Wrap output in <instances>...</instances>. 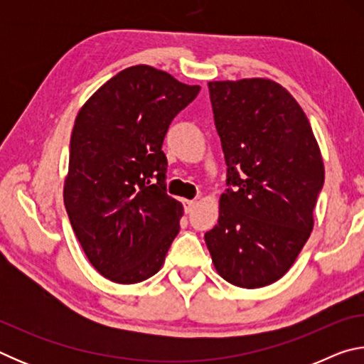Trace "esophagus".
Masks as SVG:
<instances>
[{
  "label": "esophagus",
  "mask_w": 364,
  "mask_h": 364,
  "mask_svg": "<svg viewBox=\"0 0 364 364\" xmlns=\"http://www.w3.org/2000/svg\"><path fill=\"white\" fill-rule=\"evenodd\" d=\"M194 207H196V200H183L184 213H191L194 210Z\"/></svg>",
  "instance_id": "obj_1"
}]
</instances>
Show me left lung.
Instances as JSON below:
<instances>
[{"instance_id": "obj_1", "label": "left lung", "mask_w": 364, "mask_h": 364, "mask_svg": "<svg viewBox=\"0 0 364 364\" xmlns=\"http://www.w3.org/2000/svg\"><path fill=\"white\" fill-rule=\"evenodd\" d=\"M226 160L220 218L205 244L220 276L255 289L284 276L313 230L324 165L310 122L287 90L264 78L210 82Z\"/></svg>"}]
</instances>
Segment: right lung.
<instances>
[{"mask_svg":"<svg viewBox=\"0 0 364 364\" xmlns=\"http://www.w3.org/2000/svg\"><path fill=\"white\" fill-rule=\"evenodd\" d=\"M167 72L134 65L86 101L70 136L64 204L91 264L119 284L157 273L180 231L167 194L164 138L199 95Z\"/></svg>","mask_w":364,"mask_h":364,"instance_id":"add662e5","label":"right lung"}]
</instances>
